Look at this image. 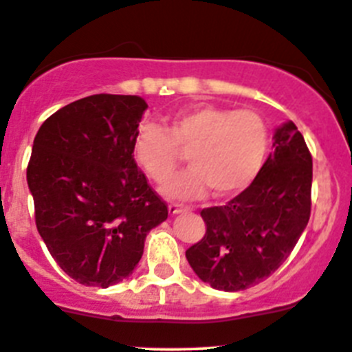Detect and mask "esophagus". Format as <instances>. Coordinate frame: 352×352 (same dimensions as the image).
Listing matches in <instances>:
<instances>
[{
	"mask_svg": "<svg viewBox=\"0 0 352 352\" xmlns=\"http://www.w3.org/2000/svg\"><path fill=\"white\" fill-rule=\"evenodd\" d=\"M186 210H190V207H186V205L169 204V214L171 215H176V214H179V212H186Z\"/></svg>",
	"mask_w": 352,
	"mask_h": 352,
	"instance_id": "34e87169",
	"label": "esophagus"
}]
</instances>
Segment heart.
<instances>
[{"label": "heart", "mask_w": 352, "mask_h": 352, "mask_svg": "<svg viewBox=\"0 0 352 352\" xmlns=\"http://www.w3.org/2000/svg\"><path fill=\"white\" fill-rule=\"evenodd\" d=\"M269 128L253 109L197 104L179 111L168 128L142 124L135 138V157L155 183L175 170L180 151L188 152L192 168L164 184L169 198L190 200L212 188L215 197H232L252 184L265 161Z\"/></svg>", "instance_id": "b5f03b06"}]
</instances>
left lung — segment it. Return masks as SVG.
I'll return each instance as SVG.
<instances>
[{"label":"left lung","mask_w":352,"mask_h":352,"mask_svg":"<svg viewBox=\"0 0 352 352\" xmlns=\"http://www.w3.org/2000/svg\"><path fill=\"white\" fill-rule=\"evenodd\" d=\"M274 147L245 191L200 212L207 229L186 250V258L215 289L243 291L272 276L308 224L313 162L293 121L277 128Z\"/></svg>","instance_id":"1"}]
</instances>
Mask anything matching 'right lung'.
<instances>
[{"instance_id": "1", "label": "right lung", "mask_w": 352, "mask_h": 352, "mask_svg": "<svg viewBox=\"0 0 352 352\" xmlns=\"http://www.w3.org/2000/svg\"><path fill=\"white\" fill-rule=\"evenodd\" d=\"M147 107L138 96L96 94L51 114L34 138L27 183L37 231L63 272L83 286L126 279L147 232L168 219L133 159Z\"/></svg>"}]
</instances>
